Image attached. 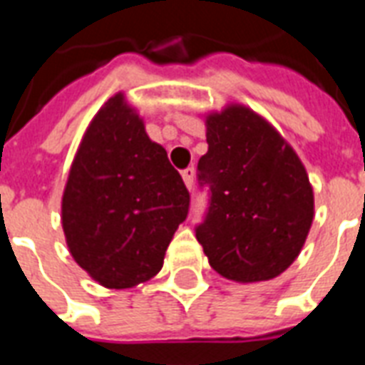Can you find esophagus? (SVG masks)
<instances>
[{
    "label": "esophagus",
    "instance_id": "esophagus-1",
    "mask_svg": "<svg viewBox=\"0 0 365 365\" xmlns=\"http://www.w3.org/2000/svg\"><path fill=\"white\" fill-rule=\"evenodd\" d=\"M182 178H183V183H185V187L191 189L193 187V182H195V168L191 166V168H185V170L182 172Z\"/></svg>",
    "mask_w": 365,
    "mask_h": 365
}]
</instances>
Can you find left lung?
Here are the masks:
<instances>
[{"mask_svg":"<svg viewBox=\"0 0 365 365\" xmlns=\"http://www.w3.org/2000/svg\"><path fill=\"white\" fill-rule=\"evenodd\" d=\"M205 125L208 151L199 160V180L210 185V208L197 240L227 280L277 278L297 259L314 220L305 166L248 106L210 111Z\"/></svg>","mask_w":365,"mask_h":365,"instance_id":"1","label":"left lung"}]
</instances>
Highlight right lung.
Listing matches in <instances>:
<instances>
[{"label": "right lung", "mask_w": 365, "mask_h": 365, "mask_svg": "<svg viewBox=\"0 0 365 365\" xmlns=\"http://www.w3.org/2000/svg\"><path fill=\"white\" fill-rule=\"evenodd\" d=\"M60 210L71 257L100 286L134 288L163 269L189 193L125 93L88 123Z\"/></svg>", "instance_id": "obj_1"}]
</instances>
